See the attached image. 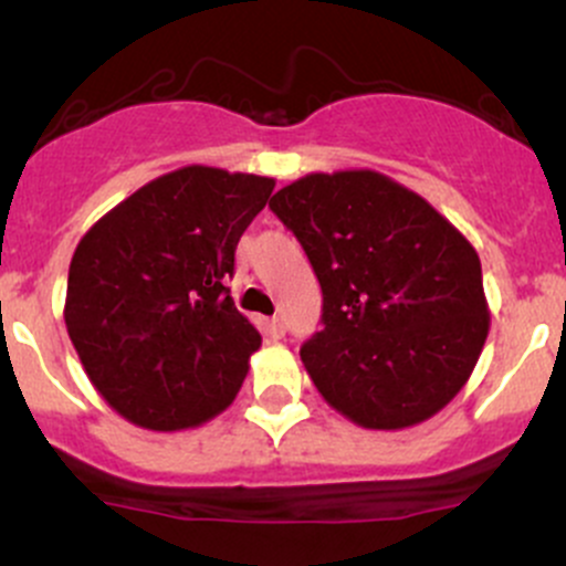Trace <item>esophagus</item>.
<instances>
[{
  "instance_id": "34e87169",
  "label": "esophagus",
  "mask_w": 566,
  "mask_h": 566,
  "mask_svg": "<svg viewBox=\"0 0 566 566\" xmlns=\"http://www.w3.org/2000/svg\"><path fill=\"white\" fill-rule=\"evenodd\" d=\"M265 331H268V336H271V338H282L284 336V319L271 317L265 323Z\"/></svg>"
}]
</instances>
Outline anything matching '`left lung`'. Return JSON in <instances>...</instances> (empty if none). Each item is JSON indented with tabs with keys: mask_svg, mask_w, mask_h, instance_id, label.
Returning a JSON list of instances; mask_svg holds the SVG:
<instances>
[{
	"mask_svg": "<svg viewBox=\"0 0 566 566\" xmlns=\"http://www.w3.org/2000/svg\"><path fill=\"white\" fill-rule=\"evenodd\" d=\"M323 287V325L301 347L319 396L371 431L448 407L491 328L483 268L426 198L377 170L308 174L271 198Z\"/></svg>",
	"mask_w": 566,
	"mask_h": 566,
	"instance_id": "left-lung-1",
	"label": "left lung"
}]
</instances>
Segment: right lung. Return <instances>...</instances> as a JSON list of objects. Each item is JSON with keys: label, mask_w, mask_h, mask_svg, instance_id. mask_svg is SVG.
Returning a JSON list of instances; mask_svg holds the SVG:
<instances>
[{"label": "right lung", "mask_w": 566, "mask_h": 566, "mask_svg": "<svg viewBox=\"0 0 566 566\" xmlns=\"http://www.w3.org/2000/svg\"><path fill=\"white\" fill-rule=\"evenodd\" d=\"M276 181L187 165L143 184L75 247L64 325L94 390L146 431H184L233 403L263 338L224 279Z\"/></svg>", "instance_id": "right-lung-1"}]
</instances>
